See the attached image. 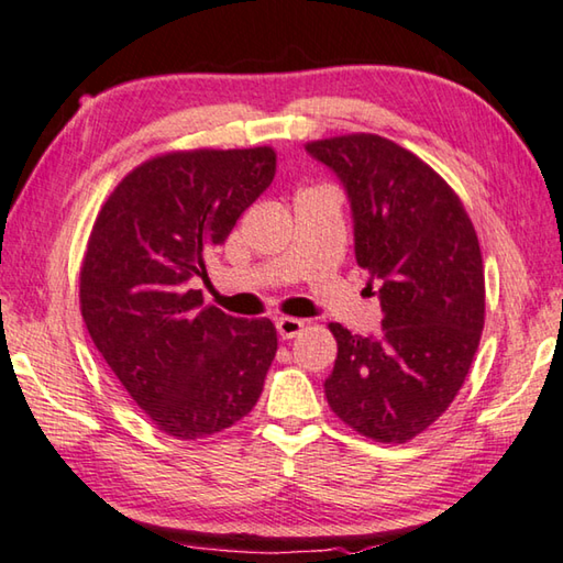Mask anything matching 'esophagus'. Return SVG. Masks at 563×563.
Returning <instances> with one entry per match:
<instances>
[{
  "mask_svg": "<svg viewBox=\"0 0 563 563\" xmlns=\"http://www.w3.org/2000/svg\"><path fill=\"white\" fill-rule=\"evenodd\" d=\"M303 327H307V323H303L301 319H291V317H282L279 321H276V331H279V336L284 341L297 339L299 333L303 331Z\"/></svg>",
  "mask_w": 563,
  "mask_h": 563,
  "instance_id": "obj_1",
  "label": "esophagus"
}]
</instances>
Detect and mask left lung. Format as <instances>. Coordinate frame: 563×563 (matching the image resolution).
I'll return each instance as SVG.
<instances>
[{
	"mask_svg": "<svg viewBox=\"0 0 563 563\" xmlns=\"http://www.w3.org/2000/svg\"><path fill=\"white\" fill-rule=\"evenodd\" d=\"M307 151L346 187L356 260L383 309L378 339L329 323L339 353L323 393L358 435L408 442L455 400L485 329L475 224L457 192L388 137L333 135Z\"/></svg>",
	"mask_w": 563,
	"mask_h": 563,
	"instance_id": "obj_1",
	"label": "left lung"
}]
</instances>
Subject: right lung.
<instances>
[{
    "label": "right lung",
    "mask_w": 563,
    "mask_h": 563,
    "mask_svg": "<svg viewBox=\"0 0 563 563\" xmlns=\"http://www.w3.org/2000/svg\"><path fill=\"white\" fill-rule=\"evenodd\" d=\"M276 173L260 147L170 151L133 167L96 214L78 303L108 368L153 426L202 440L250 416L276 353L269 319L202 307L195 276Z\"/></svg>",
    "instance_id": "right-lung-1"
}]
</instances>
